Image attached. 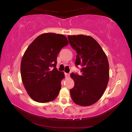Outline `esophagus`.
I'll return each mask as SVG.
<instances>
[{"label": "esophagus", "mask_w": 132, "mask_h": 132, "mask_svg": "<svg viewBox=\"0 0 132 132\" xmlns=\"http://www.w3.org/2000/svg\"><path fill=\"white\" fill-rule=\"evenodd\" d=\"M65 76H66V78H68V77H70V74H69V73H65Z\"/></svg>", "instance_id": "1"}]
</instances>
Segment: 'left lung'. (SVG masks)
I'll return each instance as SVG.
<instances>
[{
    "label": "left lung",
    "mask_w": 132,
    "mask_h": 132,
    "mask_svg": "<svg viewBox=\"0 0 132 132\" xmlns=\"http://www.w3.org/2000/svg\"><path fill=\"white\" fill-rule=\"evenodd\" d=\"M77 53L75 64L81 65V75L71 73L75 86L70 90L75 104L82 106L95 104L103 95L109 81V63L106 55L96 40L89 35H68Z\"/></svg>",
    "instance_id": "1"
}]
</instances>
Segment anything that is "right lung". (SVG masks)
<instances>
[{
	"instance_id": "add662e5",
	"label": "right lung",
	"mask_w": 132,
	"mask_h": 132,
	"mask_svg": "<svg viewBox=\"0 0 132 132\" xmlns=\"http://www.w3.org/2000/svg\"><path fill=\"white\" fill-rule=\"evenodd\" d=\"M68 44L64 35L44 33L24 52L21 62V79L28 95L35 101L46 103L57 98L64 78L63 71L56 68L57 56Z\"/></svg>"
}]
</instances>
